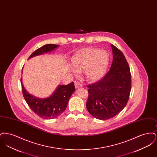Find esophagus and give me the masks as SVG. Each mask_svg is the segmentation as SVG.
Masks as SVG:
<instances>
[{
	"label": "esophagus",
	"mask_w": 157,
	"mask_h": 157,
	"mask_svg": "<svg viewBox=\"0 0 157 157\" xmlns=\"http://www.w3.org/2000/svg\"><path fill=\"white\" fill-rule=\"evenodd\" d=\"M75 87L77 89V88H82V84L79 82L78 81H75Z\"/></svg>",
	"instance_id": "obj_1"
}]
</instances>
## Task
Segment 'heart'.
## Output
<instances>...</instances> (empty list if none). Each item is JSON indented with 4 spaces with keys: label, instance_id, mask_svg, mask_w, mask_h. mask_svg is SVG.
I'll list each match as a JSON object with an SVG mask.
<instances>
[{
    "label": "heart",
    "instance_id": "b5f03b06",
    "mask_svg": "<svg viewBox=\"0 0 157 157\" xmlns=\"http://www.w3.org/2000/svg\"><path fill=\"white\" fill-rule=\"evenodd\" d=\"M109 62L108 53L97 48H87L79 50L72 59V67L77 72L85 71L86 79L96 81L104 75Z\"/></svg>",
    "mask_w": 157,
    "mask_h": 157
}]
</instances>
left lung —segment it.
I'll list each match as a JSON object with an SVG mask.
<instances>
[{
	"mask_svg": "<svg viewBox=\"0 0 157 157\" xmlns=\"http://www.w3.org/2000/svg\"><path fill=\"white\" fill-rule=\"evenodd\" d=\"M113 55L110 70L99 81L88 85L86 109L94 118L106 120L119 113L126 106L131 90V75L127 59L111 44Z\"/></svg>",
	"mask_w": 157,
	"mask_h": 157,
	"instance_id": "left-lung-1",
	"label": "left lung"
}]
</instances>
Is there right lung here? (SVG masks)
<instances>
[{"label":"right lung","mask_w":157,"mask_h":157,"mask_svg":"<svg viewBox=\"0 0 157 157\" xmlns=\"http://www.w3.org/2000/svg\"><path fill=\"white\" fill-rule=\"evenodd\" d=\"M58 46V45L54 44L44 45L32 53L29 59L35 56L52 51ZM21 82L23 95L26 102L33 112L40 118L44 119L57 118L64 112L69 98L75 90L74 83L71 82L67 85H59L50 97L41 99L34 97L29 94L23 87L22 79Z\"/></svg>","instance_id":"obj_1"}]
</instances>
